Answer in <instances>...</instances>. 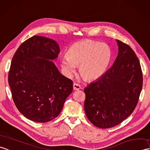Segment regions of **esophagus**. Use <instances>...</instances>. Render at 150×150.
Instances as JSON below:
<instances>
[{
  "mask_svg": "<svg viewBox=\"0 0 150 150\" xmlns=\"http://www.w3.org/2000/svg\"><path fill=\"white\" fill-rule=\"evenodd\" d=\"M73 87H74V90H79L81 88V86H80L79 83H74Z\"/></svg>",
  "mask_w": 150,
  "mask_h": 150,
  "instance_id": "esophagus-1",
  "label": "esophagus"
}]
</instances>
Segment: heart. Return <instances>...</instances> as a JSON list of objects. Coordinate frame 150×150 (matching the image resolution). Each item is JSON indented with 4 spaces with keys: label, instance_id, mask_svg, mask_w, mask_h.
Returning <instances> with one entry per match:
<instances>
[{
    "label": "heart",
    "instance_id": "b5f03b06",
    "mask_svg": "<svg viewBox=\"0 0 150 150\" xmlns=\"http://www.w3.org/2000/svg\"><path fill=\"white\" fill-rule=\"evenodd\" d=\"M67 56L61 58V67L65 74L71 76L80 66V73L87 81H95L107 70L111 57L109 47L106 44L91 40H83L73 44Z\"/></svg>",
    "mask_w": 150,
    "mask_h": 150
}]
</instances>
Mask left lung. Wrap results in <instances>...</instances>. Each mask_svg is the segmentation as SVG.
<instances>
[{
    "mask_svg": "<svg viewBox=\"0 0 150 150\" xmlns=\"http://www.w3.org/2000/svg\"><path fill=\"white\" fill-rule=\"evenodd\" d=\"M118 54L112 67L84 89V109L95 126L109 128L133 112L142 88L139 59L128 45L116 40Z\"/></svg>",
    "mask_w": 150,
    "mask_h": 150,
    "instance_id": "obj_1",
    "label": "left lung"
}]
</instances>
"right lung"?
<instances>
[{"label": "right lung", "instance_id": "obj_1", "mask_svg": "<svg viewBox=\"0 0 150 150\" xmlns=\"http://www.w3.org/2000/svg\"><path fill=\"white\" fill-rule=\"evenodd\" d=\"M59 52L55 41L34 36L13 55L8 82L14 103L27 119L38 123L54 120L73 91L71 80L61 74L52 62Z\"/></svg>", "mask_w": 150, "mask_h": 150}]
</instances>
